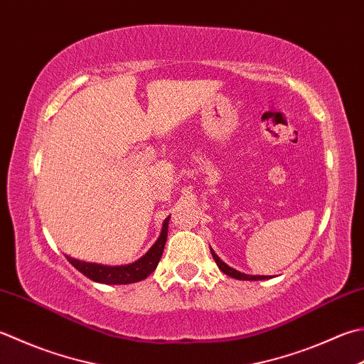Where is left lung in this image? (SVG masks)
<instances>
[{
  "instance_id": "obj_1",
  "label": "left lung",
  "mask_w": 364,
  "mask_h": 364,
  "mask_svg": "<svg viewBox=\"0 0 364 364\" xmlns=\"http://www.w3.org/2000/svg\"><path fill=\"white\" fill-rule=\"evenodd\" d=\"M211 255H213V259H215V262L218 263V267H219L220 272L225 273L227 276L235 277V279H240V281H262V279H268V277H269V276L268 277L267 276H251V274H245V273H241V272H237V269L229 267V265H227V263H224L223 260H220L218 255L215 254V251H213V249H211Z\"/></svg>"
}]
</instances>
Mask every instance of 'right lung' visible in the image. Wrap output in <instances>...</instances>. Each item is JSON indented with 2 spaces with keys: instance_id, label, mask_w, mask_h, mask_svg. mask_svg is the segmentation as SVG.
I'll list each match as a JSON object with an SVG mask.
<instances>
[{
  "instance_id": "1",
  "label": "right lung",
  "mask_w": 364,
  "mask_h": 364,
  "mask_svg": "<svg viewBox=\"0 0 364 364\" xmlns=\"http://www.w3.org/2000/svg\"><path fill=\"white\" fill-rule=\"evenodd\" d=\"M168 219L170 216L164 220L161 235L159 238L156 240V243L148 249V252L144 255V257L129 263V265H118V267L99 265V263L77 260V259L69 257V255H66V259L73 263V267H75L78 272L90 277V279L95 282L118 284V286H121V284H132V282L144 281L154 272L162 257L164 246H166V241H167Z\"/></svg>"
}]
</instances>
